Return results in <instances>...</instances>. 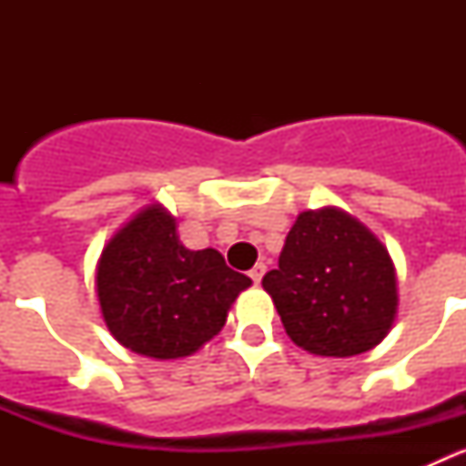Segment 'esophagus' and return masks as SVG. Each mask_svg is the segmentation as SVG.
Listing matches in <instances>:
<instances>
[{"instance_id": "34e87169", "label": "esophagus", "mask_w": 466, "mask_h": 466, "mask_svg": "<svg viewBox=\"0 0 466 466\" xmlns=\"http://www.w3.org/2000/svg\"><path fill=\"white\" fill-rule=\"evenodd\" d=\"M263 275H266V263H257V266H254V268L249 270V278L254 279V284L261 282Z\"/></svg>"}]
</instances>
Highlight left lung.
Here are the masks:
<instances>
[{
    "label": "left lung",
    "instance_id": "left-lung-1",
    "mask_svg": "<svg viewBox=\"0 0 466 466\" xmlns=\"http://www.w3.org/2000/svg\"><path fill=\"white\" fill-rule=\"evenodd\" d=\"M284 331L322 357L376 348L397 315V273L371 230L343 209L299 214L278 268L263 275Z\"/></svg>",
    "mask_w": 466,
    "mask_h": 466
}]
</instances>
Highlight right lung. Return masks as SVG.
I'll use <instances>...</instances> for the list:
<instances>
[{
    "mask_svg": "<svg viewBox=\"0 0 466 466\" xmlns=\"http://www.w3.org/2000/svg\"><path fill=\"white\" fill-rule=\"evenodd\" d=\"M97 299L111 336L154 360L196 352L224 329L230 303L252 279L217 249L191 252L158 205L123 226L102 252Z\"/></svg>",
    "mask_w": 466,
    "mask_h": 466,
    "instance_id": "add662e5",
    "label": "right lung"
}]
</instances>
